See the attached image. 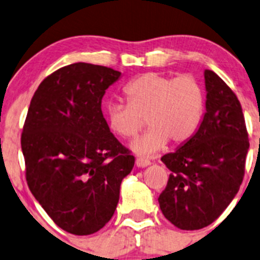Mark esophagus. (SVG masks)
Segmentation results:
<instances>
[{
  "label": "esophagus",
  "instance_id": "esophagus-1",
  "mask_svg": "<svg viewBox=\"0 0 260 260\" xmlns=\"http://www.w3.org/2000/svg\"><path fill=\"white\" fill-rule=\"evenodd\" d=\"M136 165H137V167H147L151 165V161L147 158H142V157H138V158L136 159Z\"/></svg>",
  "mask_w": 260,
  "mask_h": 260
}]
</instances>
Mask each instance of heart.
<instances>
[{"instance_id": "obj_1", "label": "heart", "mask_w": 260, "mask_h": 260, "mask_svg": "<svg viewBox=\"0 0 260 260\" xmlns=\"http://www.w3.org/2000/svg\"><path fill=\"white\" fill-rule=\"evenodd\" d=\"M127 104L109 102L106 117L118 137L131 140L149 129L132 145L138 154L151 156L166 146L183 145L198 132L205 111V91L192 75L171 77L146 73L124 86Z\"/></svg>"}]
</instances>
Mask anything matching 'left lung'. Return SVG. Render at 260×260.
Here are the masks:
<instances>
[{
    "instance_id": "obj_1",
    "label": "left lung",
    "mask_w": 260,
    "mask_h": 260,
    "mask_svg": "<svg viewBox=\"0 0 260 260\" xmlns=\"http://www.w3.org/2000/svg\"><path fill=\"white\" fill-rule=\"evenodd\" d=\"M204 74L206 113L198 132L161 158L171 174L159 208L182 230L203 229L228 208L243 182L249 149L239 99L219 75Z\"/></svg>"
}]
</instances>
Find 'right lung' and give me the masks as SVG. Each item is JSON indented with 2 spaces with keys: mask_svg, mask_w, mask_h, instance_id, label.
<instances>
[{
  "mask_svg": "<svg viewBox=\"0 0 260 260\" xmlns=\"http://www.w3.org/2000/svg\"><path fill=\"white\" fill-rule=\"evenodd\" d=\"M119 77L102 65H67L41 81L28 107L21 135L26 181L70 234H94L112 219L135 166L102 113V98Z\"/></svg>",
  "mask_w": 260,
  "mask_h": 260,
  "instance_id": "obj_1",
  "label": "right lung"
}]
</instances>
